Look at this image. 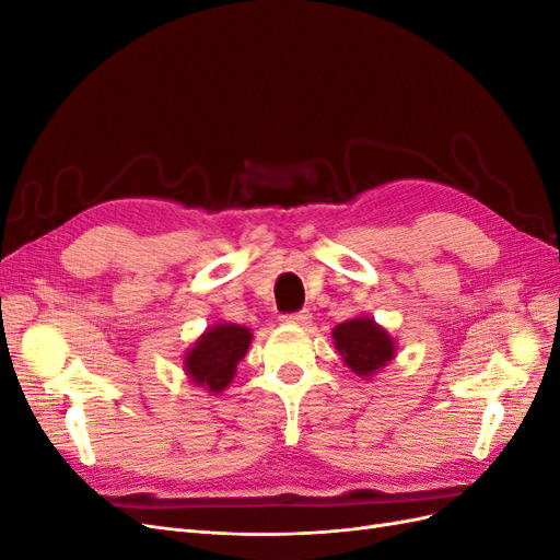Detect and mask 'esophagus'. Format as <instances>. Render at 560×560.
Wrapping results in <instances>:
<instances>
[{"label": "esophagus", "mask_w": 560, "mask_h": 560, "mask_svg": "<svg viewBox=\"0 0 560 560\" xmlns=\"http://www.w3.org/2000/svg\"><path fill=\"white\" fill-rule=\"evenodd\" d=\"M282 322H284V325L303 327V325H308V322H311V313L301 311V313H290V315H282Z\"/></svg>", "instance_id": "1"}]
</instances>
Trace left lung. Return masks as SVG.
Wrapping results in <instances>:
<instances>
[{"label": "left lung", "mask_w": 560, "mask_h": 560, "mask_svg": "<svg viewBox=\"0 0 560 560\" xmlns=\"http://www.w3.org/2000/svg\"><path fill=\"white\" fill-rule=\"evenodd\" d=\"M331 336L343 362L362 378L374 376L387 362H393L397 352L395 338L371 317L348 319L338 325Z\"/></svg>", "instance_id": "obj_1"}]
</instances>
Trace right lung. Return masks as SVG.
I'll return each instance as SVG.
<instances>
[{
  "label": "right lung",
  "mask_w": 560,
  "mask_h": 560,
  "mask_svg": "<svg viewBox=\"0 0 560 560\" xmlns=\"http://www.w3.org/2000/svg\"><path fill=\"white\" fill-rule=\"evenodd\" d=\"M252 343V331L241 325H214L184 354V371L198 387L222 393L233 381L238 362Z\"/></svg>",
  "instance_id": "add662e5"
}]
</instances>
